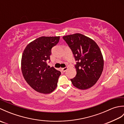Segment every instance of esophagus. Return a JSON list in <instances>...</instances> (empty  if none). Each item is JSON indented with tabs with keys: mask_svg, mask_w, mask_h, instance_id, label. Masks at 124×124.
<instances>
[{
	"mask_svg": "<svg viewBox=\"0 0 124 124\" xmlns=\"http://www.w3.org/2000/svg\"><path fill=\"white\" fill-rule=\"evenodd\" d=\"M68 67H65V68H62L61 70H62V71L63 72H65V71H66L68 69Z\"/></svg>",
	"mask_w": 124,
	"mask_h": 124,
	"instance_id": "obj_1",
	"label": "esophagus"
}]
</instances>
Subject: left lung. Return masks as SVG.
<instances>
[{"mask_svg": "<svg viewBox=\"0 0 124 124\" xmlns=\"http://www.w3.org/2000/svg\"><path fill=\"white\" fill-rule=\"evenodd\" d=\"M74 55L77 71L71 79L72 84L80 89H87L94 86L101 76L104 60L99 46L93 39L80 33L63 37Z\"/></svg>", "mask_w": 124, "mask_h": 124, "instance_id": "1", "label": "left lung"}]
</instances>
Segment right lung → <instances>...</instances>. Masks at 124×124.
Instances as JSON below:
<instances>
[{"label":"right lung","mask_w":124,"mask_h":124,"mask_svg":"<svg viewBox=\"0 0 124 124\" xmlns=\"http://www.w3.org/2000/svg\"><path fill=\"white\" fill-rule=\"evenodd\" d=\"M60 36L41 37L29 44L23 51L21 70L24 79L37 92L49 94L57 86L61 72L47 65L51 49L59 43Z\"/></svg>","instance_id":"add662e5"}]
</instances>
